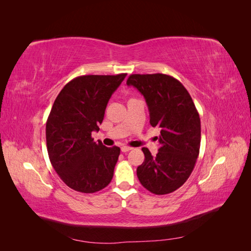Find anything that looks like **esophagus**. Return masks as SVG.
<instances>
[{
  "mask_svg": "<svg viewBox=\"0 0 251 251\" xmlns=\"http://www.w3.org/2000/svg\"><path fill=\"white\" fill-rule=\"evenodd\" d=\"M131 150H133V149L130 147H126V146L121 148V151H123V153H127V151H130Z\"/></svg>",
  "mask_w": 251,
  "mask_h": 251,
  "instance_id": "34e87169",
  "label": "esophagus"
}]
</instances>
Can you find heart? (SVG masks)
I'll list each match as a JSON object with an SVG mask.
<instances>
[{
    "label": "heart",
    "mask_w": 251,
    "mask_h": 251,
    "mask_svg": "<svg viewBox=\"0 0 251 251\" xmlns=\"http://www.w3.org/2000/svg\"><path fill=\"white\" fill-rule=\"evenodd\" d=\"M131 100H133V98H131Z\"/></svg>",
    "instance_id": "b5f03b06"
}]
</instances>
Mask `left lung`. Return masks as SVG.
Here are the masks:
<instances>
[{
	"label": "left lung",
	"mask_w": 251,
	"mask_h": 251,
	"mask_svg": "<svg viewBox=\"0 0 251 251\" xmlns=\"http://www.w3.org/2000/svg\"><path fill=\"white\" fill-rule=\"evenodd\" d=\"M146 98L150 124L160 128L156 156L142 148L144 161L137 168L143 187L155 195L176 191L195 168L201 142V123L191 95L170 75L131 74L126 80Z\"/></svg>",
	"instance_id": "obj_1"
}]
</instances>
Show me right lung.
Returning a JSON list of instances; mask_svg holds the SVG:
<instances>
[{"label": "right lung", "mask_w": 251, "mask_h": 251, "mask_svg": "<svg viewBox=\"0 0 251 251\" xmlns=\"http://www.w3.org/2000/svg\"><path fill=\"white\" fill-rule=\"evenodd\" d=\"M81 75L62 89L46 124L50 162L59 178L76 192L92 194L108 186L120 149L92 138L100 131L108 101L126 77Z\"/></svg>", "instance_id": "1"}]
</instances>
